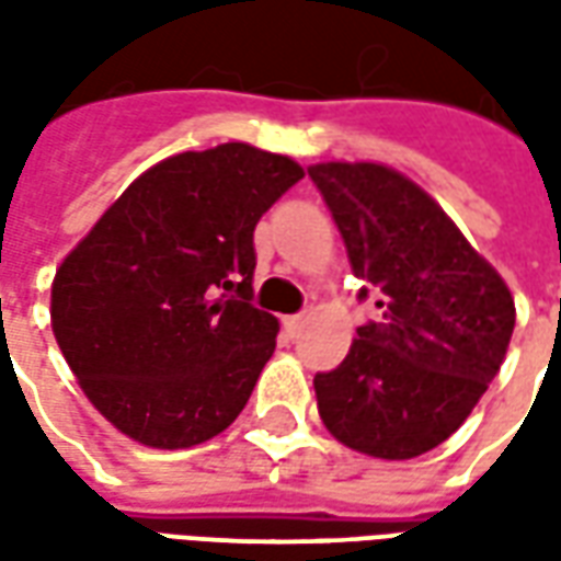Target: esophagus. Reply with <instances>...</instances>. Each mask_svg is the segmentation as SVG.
I'll list each match as a JSON object with an SVG mask.
<instances>
[{
    "mask_svg": "<svg viewBox=\"0 0 561 561\" xmlns=\"http://www.w3.org/2000/svg\"><path fill=\"white\" fill-rule=\"evenodd\" d=\"M301 325H305V313H296V317H287V320H284V329H287L289 335H299Z\"/></svg>",
    "mask_w": 561,
    "mask_h": 561,
    "instance_id": "esophagus-1",
    "label": "esophagus"
}]
</instances>
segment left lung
I'll list each match as a JSON object with an SVG mask.
<instances>
[{
  "mask_svg": "<svg viewBox=\"0 0 561 561\" xmlns=\"http://www.w3.org/2000/svg\"><path fill=\"white\" fill-rule=\"evenodd\" d=\"M380 323L356 329L335 371L313 377L325 428L375 459H414L447 440L499 375L516 308L502 274L471 248L426 190L380 162H317Z\"/></svg>",
  "mask_w": 561,
  "mask_h": 561,
  "instance_id": "obj_1",
  "label": "left lung"
}]
</instances>
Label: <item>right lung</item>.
<instances>
[{
	"instance_id": "1",
	"label": "right lung",
	"mask_w": 561,
	"mask_h": 561,
	"mask_svg": "<svg viewBox=\"0 0 561 561\" xmlns=\"http://www.w3.org/2000/svg\"><path fill=\"white\" fill-rule=\"evenodd\" d=\"M301 178L244 141L186 150L135 178L62 260L50 325L111 426L184 450L236 423L277 337L250 305L253 229Z\"/></svg>"
}]
</instances>
